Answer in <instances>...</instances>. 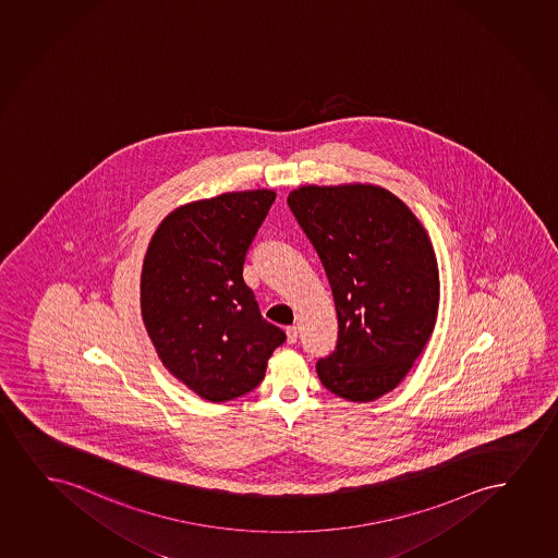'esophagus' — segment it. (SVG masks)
<instances>
[{
  "label": "esophagus",
  "instance_id": "obj_1",
  "mask_svg": "<svg viewBox=\"0 0 558 558\" xmlns=\"http://www.w3.org/2000/svg\"><path fill=\"white\" fill-rule=\"evenodd\" d=\"M286 335H288V342H290V344H295V342H298V339H299L298 327H295V326L288 327V329H286Z\"/></svg>",
  "mask_w": 558,
  "mask_h": 558
}]
</instances>
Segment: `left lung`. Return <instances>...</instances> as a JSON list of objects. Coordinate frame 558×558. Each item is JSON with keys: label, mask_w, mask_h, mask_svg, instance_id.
<instances>
[{"label": "left lung", "mask_w": 558, "mask_h": 558, "mask_svg": "<svg viewBox=\"0 0 558 558\" xmlns=\"http://www.w3.org/2000/svg\"><path fill=\"white\" fill-rule=\"evenodd\" d=\"M288 204L326 268L339 318L319 380L348 401H375L405 378L434 331L439 268L426 229L369 183L304 185Z\"/></svg>", "instance_id": "1"}]
</instances>
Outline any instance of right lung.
Here are the masks:
<instances>
[{"mask_svg":"<svg viewBox=\"0 0 558 558\" xmlns=\"http://www.w3.org/2000/svg\"><path fill=\"white\" fill-rule=\"evenodd\" d=\"M275 191H240L170 211L145 252L140 304L160 362L196 396L221 403L265 378L286 340L242 278Z\"/></svg>","mask_w":558,"mask_h":558,"instance_id":"right-lung-1","label":"right lung"}]
</instances>
